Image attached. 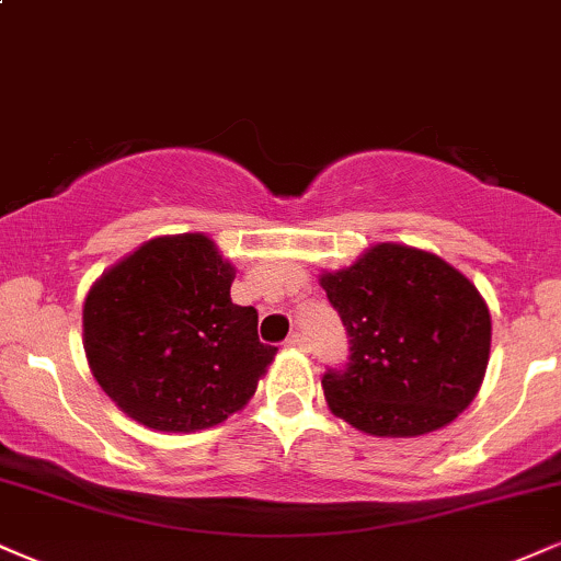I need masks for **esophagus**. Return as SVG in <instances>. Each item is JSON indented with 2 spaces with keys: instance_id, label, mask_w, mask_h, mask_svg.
I'll return each mask as SVG.
<instances>
[{
  "instance_id": "obj_1",
  "label": "esophagus",
  "mask_w": 561,
  "mask_h": 561,
  "mask_svg": "<svg viewBox=\"0 0 561 561\" xmlns=\"http://www.w3.org/2000/svg\"><path fill=\"white\" fill-rule=\"evenodd\" d=\"M287 347H298V350H306L308 347V336L300 334V332H293L287 336Z\"/></svg>"
}]
</instances>
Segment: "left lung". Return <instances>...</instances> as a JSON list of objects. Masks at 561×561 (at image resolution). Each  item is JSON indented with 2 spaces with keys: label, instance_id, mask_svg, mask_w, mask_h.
I'll list each match as a JSON object with an SVG mask.
<instances>
[{
  "label": "left lung",
  "instance_id": "8db88e82",
  "mask_svg": "<svg viewBox=\"0 0 561 561\" xmlns=\"http://www.w3.org/2000/svg\"><path fill=\"white\" fill-rule=\"evenodd\" d=\"M321 287L350 336L347 363L327 368L334 415L374 436H421L473 402L491 350L478 289L434 253L381 245Z\"/></svg>",
  "mask_w": 561,
  "mask_h": 561
}]
</instances>
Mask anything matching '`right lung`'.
<instances>
[{
    "instance_id": "right-lung-1",
    "label": "right lung",
    "mask_w": 561,
    "mask_h": 561,
    "mask_svg": "<svg viewBox=\"0 0 561 561\" xmlns=\"http://www.w3.org/2000/svg\"><path fill=\"white\" fill-rule=\"evenodd\" d=\"M232 279L206 234H178L148 240L91 287L88 363L133 421L187 434L251 400L276 347L259 340V310L229 298Z\"/></svg>"
}]
</instances>
